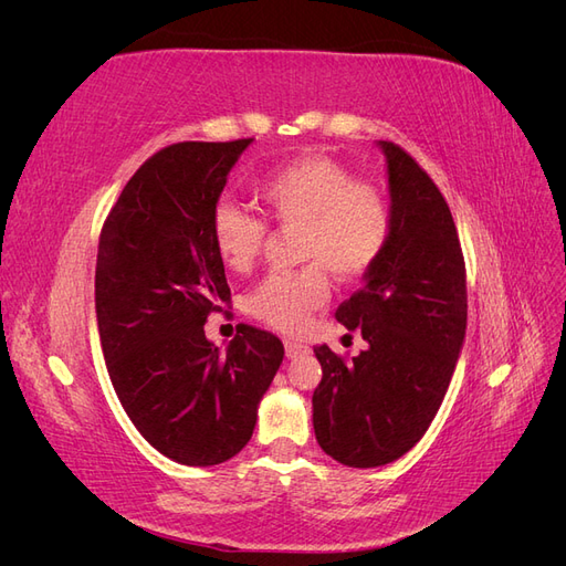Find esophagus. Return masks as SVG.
Segmentation results:
<instances>
[{"label":"esophagus","instance_id":"34e87169","mask_svg":"<svg viewBox=\"0 0 566 566\" xmlns=\"http://www.w3.org/2000/svg\"><path fill=\"white\" fill-rule=\"evenodd\" d=\"M310 354V347L302 345V342H293V339H285V356L287 358H300Z\"/></svg>","mask_w":566,"mask_h":566}]
</instances>
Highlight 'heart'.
<instances>
[{
  "label": "heart",
  "mask_w": 566,
  "mask_h": 566,
  "mask_svg": "<svg viewBox=\"0 0 566 566\" xmlns=\"http://www.w3.org/2000/svg\"><path fill=\"white\" fill-rule=\"evenodd\" d=\"M269 219L295 231L297 260L306 266L271 273L248 297L252 316L283 333L302 331L328 300V279L358 281L378 264L389 241V202L349 167L325 156H304L273 169L254 188ZM266 224L224 202L212 214V243L231 271H248L266 245Z\"/></svg>",
  "instance_id": "obj_1"
}]
</instances>
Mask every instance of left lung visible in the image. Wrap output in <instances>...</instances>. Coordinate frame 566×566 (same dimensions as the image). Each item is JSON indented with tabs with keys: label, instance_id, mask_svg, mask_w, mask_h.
Listing matches in <instances>:
<instances>
[{
	"label": "left lung",
	"instance_id": "8db88e82",
	"mask_svg": "<svg viewBox=\"0 0 566 566\" xmlns=\"http://www.w3.org/2000/svg\"><path fill=\"white\" fill-rule=\"evenodd\" d=\"M387 160L391 229L385 252L335 318L361 331L352 361L314 349L318 447L349 468H380L427 432L449 389L468 328L465 262L447 200L408 153L378 142Z\"/></svg>",
	"mask_w": 566,
	"mask_h": 566
}]
</instances>
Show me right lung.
<instances>
[{"label":"right lung","instance_id":"1","mask_svg":"<svg viewBox=\"0 0 566 566\" xmlns=\"http://www.w3.org/2000/svg\"><path fill=\"white\" fill-rule=\"evenodd\" d=\"M252 142L163 148L127 181L98 241L96 323L117 399L153 449L191 468L243 451L285 354L252 325L224 352L202 328L231 302L212 214Z\"/></svg>","mask_w":566,"mask_h":566}]
</instances>
